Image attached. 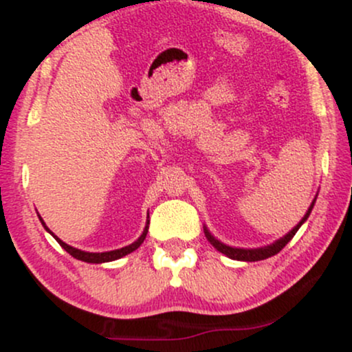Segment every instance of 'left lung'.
I'll return each instance as SVG.
<instances>
[{
  "label": "left lung",
  "instance_id": "obj_1",
  "mask_svg": "<svg viewBox=\"0 0 352 352\" xmlns=\"http://www.w3.org/2000/svg\"><path fill=\"white\" fill-rule=\"evenodd\" d=\"M314 201H316V199L313 200V204L309 205V208H308V212H306V215L301 218L300 223H298L296 227H294V228L292 230V232L286 233L285 236L280 238V240H278V241H274L273 245L263 246V248L245 250V248H233V246L223 245V243H221V241H218L217 238L213 236L212 233L208 232L207 227H204V230H205V236H207V240H208L210 243H212L213 246H215L218 252L223 253V254H227V256L232 258V260H238V261H260V260H266V258H270V256H273V254L280 253L281 250L285 248L286 245H288V241L292 240V238H293L294 235H296V232H298V230H300L301 225L305 223L306 220H308L311 210H313V207H314Z\"/></svg>",
  "mask_w": 352,
  "mask_h": 352
}]
</instances>
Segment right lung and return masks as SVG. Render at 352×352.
Here are the masks:
<instances>
[{"label": "right lung", "mask_w": 352, "mask_h": 352, "mask_svg": "<svg viewBox=\"0 0 352 352\" xmlns=\"http://www.w3.org/2000/svg\"><path fill=\"white\" fill-rule=\"evenodd\" d=\"M39 220H41L43 227L46 228L47 232H50L51 235L56 238V240H58V243H59L60 246H63V248L66 250V252L69 253L71 256H74L76 260L86 261V263H107V261H114V260H119V258H122V256H125V254L132 253V252H134V250L139 248V246L144 243L145 236H147V232H148V220H147V225H145V228H144V233H142V235L139 236V240H135L134 243H132V245H129V246H124V248H119V250H112V252H104V253H89V252H82V250L72 248V246H69V245H67V243H64L63 240H59V238L56 236L54 233H52L51 230L46 227V223H44L41 217H39Z\"/></svg>", "instance_id": "1"}]
</instances>
